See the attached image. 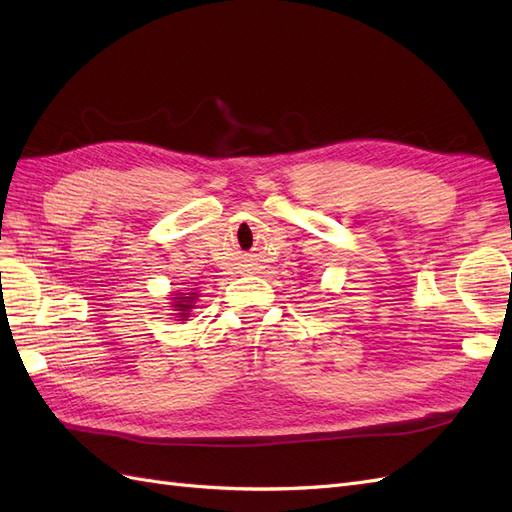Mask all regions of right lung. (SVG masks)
Masks as SVG:
<instances>
[{"label":"right lung","mask_w":512,"mask_h":512,"mask_svg":"<svg viewBox=\"0 0 512 512\" xmlns=\"http://www.w3.org/2000/svg\"><path fill=\"white\" fill-rule=\"evenodd\" d=\"M175 301H173V307L177 309V316L183 320V318H188L190 316V312L194 309V303H196V299H198V294L196 292H179V297H173Z\"/></svg>","instance_id":"obj_1"}]
</instances>
